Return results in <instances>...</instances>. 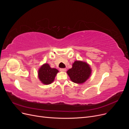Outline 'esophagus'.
<instances>
[{
    "mask_svg": "<svg viewBox=\"0 0 129 129\" xmlns=\"http://www.w3.org/2000/svg\"><path fill=\"white\" fill-rule=\"evenodd\" d=\"M60 71L61 72H66V68H60Z\"/></svg>",
    "mask_w": 129,
    "mask_h": 129,
    "instance_id": "34e87169",
    "label": "esophagus"
}]
</instances>
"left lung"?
I'll use <instances>...</instances> for the list:
<instances>
[{"mask_svg": "<svg viewBox=\"0 0 129 129\" xmlns=\"http://www.w3.org/2000/svg\"><path fill=\"white\" fill-rule=\"evenodd\" d=\"M91 69L86 62L76 61L73 64V67L67 71L70 79L74 83H83L89 77Z\"/></svg>", "mask_w": 129, "mask_h": 129, "instance_id": "left-lung-1", "label": "left lung"}]
</instances>
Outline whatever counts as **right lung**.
Instances as JSON below:
<instances>
[{
  "label": "right lung",
  "mask_w": 129,
  "mask_h": 129,
  "mask_svg": "<svg viewBox=\"0 0 129 129\" xmlns=\"http://www.w3.org/2000/svg\"><path fill=\"white\" fill-rule=\"evenodd\" d=\"M58 72V70L55 68H50L48 64L46 63L42 66L39 70V78L42 83L49 84L54 81Z\"/></svg>",
  "instance_id": "add662e5"
}]
</instances>
